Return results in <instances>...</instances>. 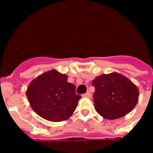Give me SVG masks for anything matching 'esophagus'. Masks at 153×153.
<instances>
[{"label": "esophagus", "mask_w": 153, "mask_h": 153, "mask_svg": "<svg viewBox=\"0 0 153 153\" xmlns=\"http://www.w3.org/2000/svg\"><path fill=\"white\" fill-rule=\"evenodd\" d=\"M82 97H87V98H90V97H91V94H90L89 92H87V93L83 94V95H82Z\"/></svg>", "instance_id": "1"}]
</instances>
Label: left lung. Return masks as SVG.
<instances>
[{
  "instance_id": "obj_1",
  "label": "left lung",
  "mask_w": 153,
  "mask_h": 153,
  "mask_svg": "<svg viewBox=\"0 0 153 153\" xmlns=\"http://www.w3.org/2000/svg\"><path fill=\"white\" fill-rule=\"evenodd\" d=\"M92 84L95 87L93 102L96 111L107 120L125 117L139 101L137 86L118 73L102 74L93 79Z\"/></svg>"
}]
</instances>
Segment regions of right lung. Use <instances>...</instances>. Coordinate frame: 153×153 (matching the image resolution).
Returning a JSON list of instances; mask_svg holds the SVG:
<instances>
[{
	"instance_id": "obj_1",
	"label": "right lung",
	"mask_w": 153,
	"mask_h": 153,
	"mask_svg": "<svg viewBox=\"0 0 153 153\" xmlns=\"http://www.w3.org/2000/svg\"><path fill=\"white\" fill-rule=\"evenodd\" d=\"M67 79L66 74L51 70L31 81L26 95L36 114L51 122L64 121L72 116L81 97Z\"/></svg>"
}]
</instances>
